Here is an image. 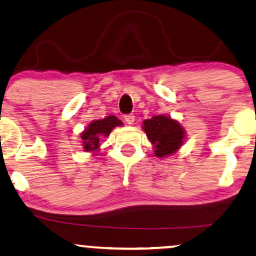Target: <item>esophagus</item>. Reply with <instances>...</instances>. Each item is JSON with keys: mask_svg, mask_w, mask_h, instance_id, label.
<instances>
[{"mask_svg": "<svg viewBox=\"0 0 256 256\" xmlns=\"http://www.w3.org/2000/svg\"><path fill=\"white\" fill-rule=\"evenodd\" d=\"M124 119H125V122H128V125H134V114H128V116H125Z\"/></svg>", "mask_w": 256, "mask_h": 256, "instance_id": "1", "label": "esophagus"}]
</instances>
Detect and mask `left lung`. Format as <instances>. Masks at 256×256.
Masks as SVG:
<instances>
[{"label":"left lung","mask_w":256,"mask_h":256,"mask_svg":"<svg viewBox=\"0 0 256 256\" xmlns=\"http://www.w3.org/2000/svg\"><path fill=\"white\" fill-rule=\"evenodd\" d=\"M146 134L152 143L154 154L158 158L173 155L184 146L186 131L178 120L169 116H155L146 119L142 126Z\"/></svg>","instance_id":"1"}]
</instances>
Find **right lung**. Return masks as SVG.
I'll return each instance as SVG.
<instances>
[{"label":"right lung","mask_w":256,"mask_h":256,"mask_svg":"<svg viewBox=\"0 0 256 256\" xmlns=\"http://www.w3.org/2000/svg\"><path fill=\"white\" fill-rule=\"evenodd\" d=\"M120 120L114 116H108L104 119L93 120L80 134L81 146L86 152L96 155L100 150V142L104 137L110 136V134L116 126H122Z\"/></svg>","instance_id":"obj_1"}]
</instances>
